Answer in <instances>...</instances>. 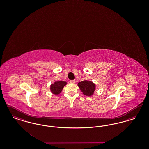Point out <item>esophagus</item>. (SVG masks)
I'll use <instances>...</instances> for the list:
<instances>
[{
  "mask_svg": "<svg viewBox=\"0 0 149 149\" xmlns=\"http://www.w3.org/2000/svg\"><path fill=\"white\" fill-rule=\"evenodd\" d=\"M70 83H72V84H74V83H75V80H70Z\"/></svg>",
  "mask_w": 149,
  "mask_h": 149,
  "instance_id": "esophagus-1",
  "label": "esophagus"
}]
</instances>
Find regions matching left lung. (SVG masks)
Wrapping results in <instances>:
<instances>
[{
  "label": "left lung",
  "instance_id": "obj_1",
  "mask_svg": "<svg viewBox=\"0 0 149 149\" xmlns=\"http://www.w3.org/2000/svg\"><path fill=\"white\" fill-rule=\"evenodd\" d=\"M77 86L84 95L88 97L93 95L96 88L95 83L88 80H84L80 82L77 84Z\"/></svg>",
  "mask_w": 149,
  "mask_h": 149
}]
</instances>
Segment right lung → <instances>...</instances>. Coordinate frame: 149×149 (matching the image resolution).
<instances>
[{"label":"right lung","instance_id":"right-lung-1","mask_svg":"<svg viewBox=\"0 0 149 149\" xmlns=\"http://www.w3.org/2000/svg\"><path fill=\"white\" fill-rule=\"evenodd\" d=\"M67 84L66 81H55L50 85V91L54 95H58L63 90V87Z\"/></svg>","mask_w":149,"mask_h":149}]
</instances>
